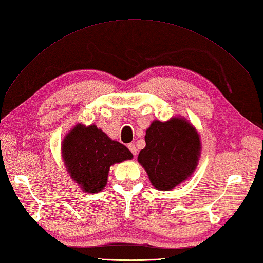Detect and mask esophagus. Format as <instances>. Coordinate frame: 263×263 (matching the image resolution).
<instances>
[{
  "label": "esophagus",
  "mask_w": 263,
  "mask_h": 263,
  "mask_svg": "<svg viewBox=\"0 0 263 263\" xmlns=\"http://www.w3.org/2000/svg\"><path fill=\"white\" fill-rule=\"evenodd\" d=\"M128 148H129V151L133 153L134 156L137 155V148H136L135 145H134V144H128Z\"/></svg>",
  "instance_id": "1"
}]
</instances>
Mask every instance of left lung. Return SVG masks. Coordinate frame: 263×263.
<instances>
[{"instance_id":"1","label":"left lung","mask_w":263,"mask_h":263,"mask_svg":"<svg viewBox=\"0 0 263 263\" xmlns=\"http://www.w3.org/2000/svg\"><path fill=\"white\" fill-rule=\"evenodd\" d=\"M145 142L137 161L156 190L171 191L193 175L202 143L200 134L186 118L154 120L146 129Z\"/></svg>"}]
</instances>
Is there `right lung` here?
Returning <instances> with one entry per match:
<instances>
[{
	"instance_id": "obj_1",
	"label": "right lung",
	"mask_w": 263,
	"mask_h": 263,
	"mask_svg": "<svg viewBox=\"0 0 263 263\" xmlns=\"http://www.w3.org/2000/svg\"><path fill=\"white\" fill-rule=\"evenodd\" d=\"M61 156L71 180L86 193H98L107 185L114 164L132 159L126 146L108 137L96 125L77 124L61 143Z\"/></svg>"
}]
</instances>
